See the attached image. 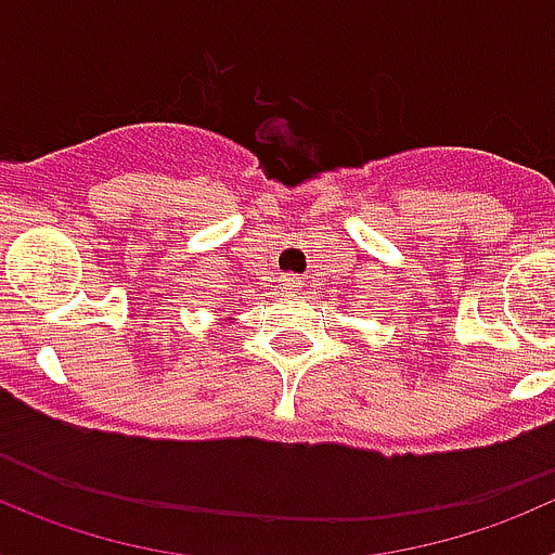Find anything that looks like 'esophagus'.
I'll use <instances>...</instances> for the list:
<instances>
[{
	"instance_id": "esophagus-1",
	"label": "esophagus",
	"mask_w": 555,
	"mask_h": 555,
	"mask_svg": "<svg viewBox=\"0 0 555 555\" xmlns=\"http://www.w3.org/2000/svg\"><path fill=\"white\" fill-rule=\"evenodd\" d=\"M281 286L286 288V292H300L302 281H300V278H292V274H286V278L281 281Z\"/></svg>"
}]
</instances>
